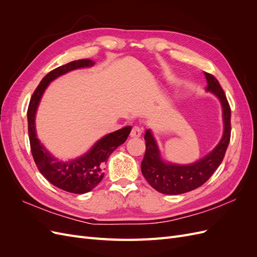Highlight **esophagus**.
Here are the masks:
<instances>
[{"label": "esophagus", "mask_w": 257, "mask_h": 257, "mask_svg": "<svg viewBox=\"0 0 257 257\" xmlns=\"http://www.w3.org/2000/svg\"><path fill=\"white\" fill-rule=\"evenodd\" d=\"M142 133H143L142 128L139 127L138 125H135V126H133V128H132L130 136H131V137H133V138H136V137H139V136H141V135H142Z\"/></svg>", "instance_id": "1"}]
</instances>
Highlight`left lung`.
Instances as JSON below:
<instances>
[{
  "mask_svg": "<svg viewBox=\"0 0 257 257\" xmlns=\"http://www.w3.org/2000/svg\"><path fill=\"white\" fill-rule=\"evenodd\" d=\"M206 91L219 98L224 131L220 143L204 158L188 165H179L163 161L157 141L150 130L146 131V153L142 162V173L154 190L167 195H178L199 188L212 176L222 163L230 139V107L226 95L214 76L206 73Z\"/></svg>",
  "mask_w": 257,
  "mask_h": 257,
  "instance_id": "obj_1",
  "label": "left lung"
}]
</instances>
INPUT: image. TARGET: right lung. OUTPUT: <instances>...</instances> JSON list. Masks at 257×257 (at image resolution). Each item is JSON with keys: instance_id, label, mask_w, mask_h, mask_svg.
Segmentation results:
<instances>
[{"instance_id": "obj_1", "label": "right lung", "mask_w": 257, "mask_h": 257, "mask_svg": "<svg viewBox=\"0 0 257 257\" xmlns=\"http://www.w3.org/2000/svg\"><path fill=\"white\" fill-rule=\"evenodd\" d=\"M95 62L90 59L77 60L53 69L46 75L31 97L28 108V127L31 151L35 164L41 174L57 188L74 194H83L93 190L102 181L104 165L109 155L122 144L125 143L131 133V126L107 134L92 146L81 157L69 161H60L46 149L37 138L35 115L45 90L49 83L74 69L91 67Z\"/></svg>"}]
</instances>
